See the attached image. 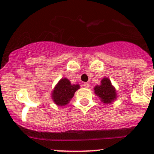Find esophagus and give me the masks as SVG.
<instances>
[{
  "label": "esophagus",
  "mask_w": 154,
  "mask_h": 154,
  "mask_svg": "<svg viewBox=\"0 0 154 154\" xmlns=\"http://www.w3.org/2000/svg\"><path fill=\"white\" fill-rule=\"evenodd\" d=\"M83 86L85 87V88H88L90 87V85L88 84V83H83Z\"/></svg>",
  "instance_id": "esophagus-1"
}]
</instances>
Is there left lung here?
I'll return each mask as SVG.
<instances>
[{
  "mask_svg": "<svg viewBox=\"0 0 154 154\" xmlns=\"http://www.w3.org/2000/svg\"><path fill=\"white\" fill-rule=\"evenodd\" d=\"M94 93L100 97V100L104 103H111L117 98L116 88L112 86L111 81L107 77H103L101 83L94 88Z\"/></svg>",
  "mask_w": 154,
  "mask_h": 154,
  "instance_id": "8db88e82",
  "label": "left lung"
}]
</instances>
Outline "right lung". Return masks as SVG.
I'll return each instance as SVG.
<instances>
[{
  "mask_svg": "<svg viewBox=\"0 0 154 154\" xmlns=\"http://www.w3.org/2000/svg\"><path fill=\"white\" fill-rule=\"evenodd\" d=\"M80 88V85H72L67 78H63L56 85L52 91L53 100L58 106H66L74 96V93Z\"/></svg>",
  "mask_w": 154,
  "mask_h": 154,
  "instance_id": "right-lung-1",
  "label": "right lung"
}]
</instances>
